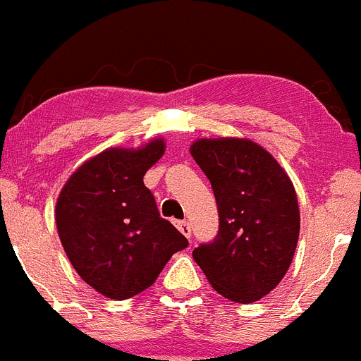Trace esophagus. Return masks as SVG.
Returning <instances> with one entry per match:
<instances>
[{
  "label": "esophagus",
  "mask_w": 361,
  "mask_h": 361,
  "mask_svg": "<svg viewBox=\"0 0 361 361\" xmlns=\"http://www.w3.org/2000/svg\"><path fill=\"white\" fill-rule=\"evenodd\" d=\"M178 230H180L185 237L190 238L192 230H190V224H188V221H178Z\"/></svg>",
  "instance_id": "1"
}]
</instances>
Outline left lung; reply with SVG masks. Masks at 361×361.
Returning <instances> with one entry per match:
<instances>
[{
	"mask_svg": "<svg viewBox=\"0 0 361 361\" xmlns=\"http://www.w3.org/2000/svg\"><path fill=\"white\" fill-rule=\"evenodd\" d=\"M190 154L210 180L215 238L192 257L212 287L235 302L258 301L287 274L299 238L294 185L281 165L244 139H201Z\"/></svg>",
	"mask_w": 361,
	"mask_h": 361,
	"instance_id": "obj_1",
	"label": "left lung"
}]
</instances>
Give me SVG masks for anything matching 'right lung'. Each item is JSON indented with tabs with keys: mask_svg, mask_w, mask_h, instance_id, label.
<instances>
[{
	"mask_svg": "<svg viewBox=\"0 0 361 361\" xmlns=\"http://www.w3.org/2000/svg\"><path fill=\"white\" fill-rule=\"evenodd\" d=\"M164 140L140 149H106L67 180L56 201V228L80 278L110 299H130L157 281L188 240L160 217L144 174Z\"/></svg>",
	"mask_w": 361,
	"mask_h": 361,
	"instance_id": "right-lung-1",
	"label": "right lung"
}]
</instances>
